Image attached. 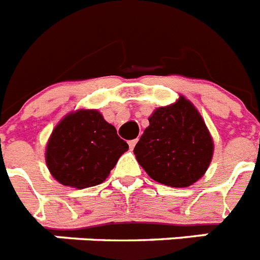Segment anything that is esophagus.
Masks as SVG:
<instances>
[{"instance_id": "obj_1", "label": "esophagus", "mask_w": 260, "mask_h": 260, "mask_svg": "<svg viewBox=\"0 0 260 260\" xmlns=\"http://www.w3.org/2000/svg\"><path fill=\"white\" fill-rule=\"evenodd\" d=\"M137 141H139V140H137V139H135V140H129V141H128V144H129V148H131V149H134L135 145H136V144H137Z\"/></svg>"}]
</instances>
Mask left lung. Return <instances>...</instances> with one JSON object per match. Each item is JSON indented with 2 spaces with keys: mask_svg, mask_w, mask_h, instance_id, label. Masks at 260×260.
Instances as JSON below:
<instances>
[{
  "mask_svg": "<svg viewBox=\"0 0 260 260\" xmlns=\"http://www.w3.org/2000/svg\"><path fill=\"white\" fill-rule=\"evenodd\" d=\"M213 140L198 111L181 96L149 117L134 152L150 178L172 187H186L208 171Z\"/></svg>",
  "mask_w": 260,
  "mask_h": 260,
  "instance_id": "obj_1",
  "label": "left lung"
}]
</instances>
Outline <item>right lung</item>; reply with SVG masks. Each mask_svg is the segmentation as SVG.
Returning <instances> with one entry per match:
<instances>
[{"mask_svg":"<svg viewBox=\"0 0 260 260\" xmlns=\"http://www.w3.org/2000/svg\"><path fill=\"white\" fill-rule=\"evenodd\" d=\"M128 144L96 110L70 113L55 126L46 148V164L58 182L84 189L102 184Z\"/></svg>","mask_w":260,"mask_h":260,"instance_id":"add662e5","label":"right lung"}]
</instances>
